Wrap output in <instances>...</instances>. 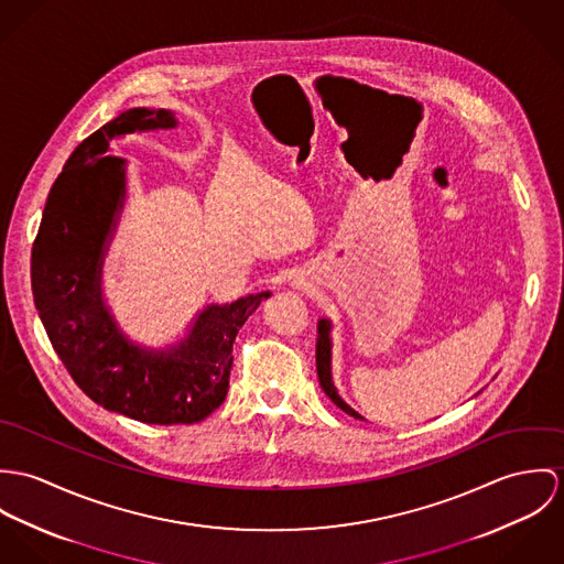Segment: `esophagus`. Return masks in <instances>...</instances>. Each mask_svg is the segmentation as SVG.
I'll use <instances>...</instances> for the list:
<instances>
[{"label": "esophagus", "mask_w": 564, "mask_h": 564, "mask_svg": "<svg viewBox=\"0 0 564 564\" xmlns=\"http://www.w3.org/2000/svg\"><path fill=\"white\" fill-rule=\"evenodd\" d=\"M292 285H294V288H299V290H301V288H305V279H299V276H296V279L292 281Z\"/></svg>", "instance_id": "34e87169"}]
</instances>
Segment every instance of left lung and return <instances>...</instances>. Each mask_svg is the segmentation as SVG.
<instances>
[{"instance_id": "obj_1", "label": "left lung", "mask_w": 564, "mask_h": 564, "mask_svg": "<svg viewBox=\"0 0 564 564\" xmlns=\"http://www.w3.org/2000/svg\"><path fill=\"white\" fill-rule=\"evenodd\" d=\"M315 368H317V378H319V387L324 389V393L348 415L364 420L357 411H352L337 393L335 384H333V376H330V319L322 317L317 322V344H315Z\"/></svg>"}]
</instances>
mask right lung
I'll list each match as a JSON object with an SVG mask.
<instances>
[{"mask_svg": "<svg viewBox=\"0 0 564 564\" xmlns=\"http://www.w3.org/2000/svg\"><path fill=\"white\" fill-rule=\"evenodd\" d=\"M175 126L171 110L133 108L90 133L52 186L32 247L34 305L66 372L104 409L158 426L196 424L225 402L236 335L270 296L205 307L169 350L129 341L104 305V252L126 200V160L108 155L110 142Z\"/></svg>", "mask_w": 564, "mask_h": 564, "instance_id": "obj_1", "label": "right lung"}]
</instances>
